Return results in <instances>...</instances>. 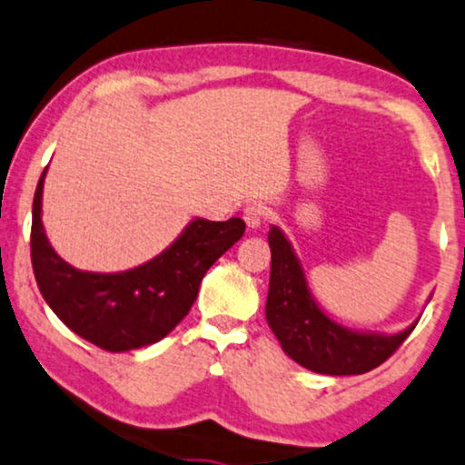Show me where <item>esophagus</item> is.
<instances>
[{
    "label": "esophagus",
    "instance_id": "obj_1",
    "mask_svg": "<svg viewBox=\"0 0 465 465\" xmlns=\"http://www.w3.org/2000/svg\"><path fill=\"white\" fill-rule=\"evenodd\" d=\"M269 211L267 206L262 203H248L243 206V220L245 223H248V228H252V231H256V228H261V223L267 220Z\"/></svg>",
    "mask_w": 465,
    "mask_h": 465
}]
</instances>
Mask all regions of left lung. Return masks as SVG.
<instances>
[{
    "label": "left lung",
    "mask_w": 465,
    "mask_h": 465,
    "mask_svg": "<svg viewBox=\"0 0 465 465\" xmlns=\"http://www.w3.org/2000/svg\"><path fill=\"white\" fill-rule=\"evenodd\" d=\"M272 273L267 293V323L282 345L303 369L323 375H362L386 362L416 328L401 334H360L321 312L306 286L302 265L280 228L269 231Z\"/></svg>",
    "instance_id": "obj_1"
}]
</instances>
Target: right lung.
Masks as SVG:
<instances>
[{
  "label": "right lung",
  "instance_id": "add662e5",
  "mask_svg": "<svg viewBox=\"0 0 465 465\" xmlns=\"http://www.w3.org/2000/svg\"><path fill=\"white\" fill-rule=\"evenodd\" d=\"M40 176L32 204V267L51 311L74 334L105 351H131L168 336L198 297L209 267L245 232L242 217L196 220L146 265L123 273L79 272L55 254L40 222Z\"/></svg>",
  "mask_w": 465,
  "mask_h": 465
}]
</instances>
